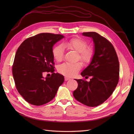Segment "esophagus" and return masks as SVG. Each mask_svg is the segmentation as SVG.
<instances>
[{
    "instance_id": "1",
    "label": "esophagus",
    "mask_w": 134,
    "mask_h": 134,
    "mask_svg": "<svg viewBox=\"0 0 134 134\" xmlns=\"http://www.w3.org/2000/svg\"><path fill=\"white\" fill-rule=\"evenodd\" d=\"M70 79L69 78H68V77H67V76H65V81H67V80H70Z\"/></svg>"
}]
</instances>
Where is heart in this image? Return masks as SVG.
<instances>
[{
	"mask_svg": "<svg viewBox=\"0 0 134 134\" xmlns=\"http://www.w3.org/2000/svg\"><path fill=\"white\" fill-rule=\"evenodd\" d=\"M87 42L85 40L79 38H74L64 42L63 44H59L55 46L52 50V54L56 61L60 62L64 56V47H66L79 52L80 59L85 63H89L92 58L93 52L92 50L87 48ZM82 66V64L80 62L75 63H65L60 65L58 67V70L63 75L72 76L79 71Z\"/></svg>",
	"mask_w": 134,
	"mask_h": 134,
	"instance_id": "heart-1",
	"label": "heart"
}]
</instances>
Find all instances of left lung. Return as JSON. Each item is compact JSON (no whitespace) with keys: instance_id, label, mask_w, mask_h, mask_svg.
Segmentation results:
<instances>
[{"instance_id":"left-lung-1","label":"left lung","mask_w":134,"mask_h":134,"mask_svg":"<svg viewBox=\"0 0 134 134\" xmlns=\"http://www.w3.org/2000/svg\"><path fill=\"white\" fill-rule=\"evenodd\" d=\"M82 35L93 40L94 54L90 65L80 74L92 78L90 82L75 79L78 86L73 96L79 102L96 107L106 101L115 90L119 80V62L114 47L106 38L94 32Z\"/></svg>"}]
</instances>
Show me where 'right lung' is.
Masks as SVG:
<instances>
[{"mask_svg":"<svg viewBox=\"0 0 134 134\" xmlns=\"http://www.w3.org/2000/svg\"><path fill=\"white\" fill-rule=\"evenodd\" d=\"M64 37L62 35L42 33L28 38L18 47L12 67L15 87L27 102L41 106L56 96L64 77L55 73L52 47ZM44 72H52L44 78Z\"/></svg>","mask_w":134,"mask_h":134,"instance_id":"add662e5","label":"right lung"}]
</instances>
